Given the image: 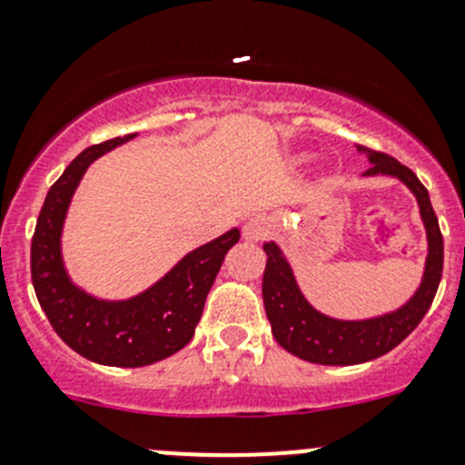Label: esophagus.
<instances>
[{
  "label": "esophagus",
  "mask_w": 465,
  "mask_h": 465,
  "mask_svg": "<svg viewBox=\"0 0 465 465\" xmlns=\"http://www.w3.org/2000/svg\"><path fill=\"white\" fill-rule=\"evenodd\" d=\"M271 232H273V224H271V220L266 215H254L250 217L248 223L242 224V238H245V241H263Z\"/></svg>",
  "instance_id": "1"
}]
</instances>
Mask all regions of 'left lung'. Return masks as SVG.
<instances>
[{
    "mask_svg": "<svg viewBox=\"0 0 465 465\" xmlns=\"http://www.w3.org/2000/svg\"><path fill=\"white\" fill-rule=\"evenodd\" d=\"M359 153H366L371 162L363 175H394L417 196L426 238H429V257H426L420 290L403 308L389 315L373 317V320L345 322L317 312L301 294L290 263L282 257L278 245L263 242L269 259L263 271L262 294L273 338L294 357L311 363H324V366H352V363L371 361L394 350L424 320L442 278V257H445L442 233L426 187L408 166H403L394 157L368 148H359Z\"/></svg>",
    "mask_w": 465,
    "mask_h": 465,
    "instance_id": "left-lung-1",
    "label": "left lung"
}]
</instances>
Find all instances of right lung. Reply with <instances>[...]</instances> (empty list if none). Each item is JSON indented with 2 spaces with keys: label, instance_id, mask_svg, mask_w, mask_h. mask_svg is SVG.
Wrapping results in <instances>:
<instances>
[{
  "label": "right lung",
  "instance_id": "add662e5",
  "mask_svg": "<svg viewBox=\"0 0 465 465\" xmlns=\"http://www.w3.org/2000/svg\"><path fill=\"white\" fill-rule=\"evenodd\" d=\"M129 139L134 134L85 148L50 187L32 236V284L45 317L71 350L104 366L139 368L171 357L192 341L224 254L241 232L232 229L192 250L134 299L99 301L78 290L60 252L66 208L87 166Z\"/></svg>",
  "mask_w": 465,
  "mask_h": 465
}]
</instances>
